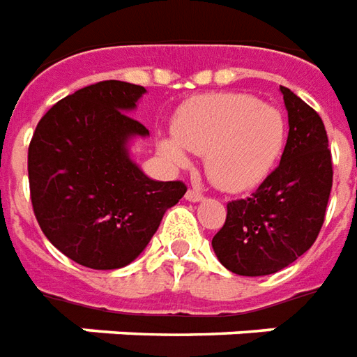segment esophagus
Segmentation results:
<instances>
[{
	"instance_id": "1",
	"label": "esophagus",
	"mask_w": 357,
	"mask_h": 357,
	"mask_svg": "<svg viewBox=\"0 0 357 357\" xmlns=\"http://www.w3.org/2000/svg\"><path fill=\"white\" fill-rule=\"evenodd\" d=\"M186 199L192 202V204H197V202H204V196L199 192H196V190H188L186 192Z\"/></svg>"
}]
</instances>
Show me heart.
I'll use <instances>...</instances> for the list:
<instances>
[{"label": "heart", "mask_w": 357, "mask_h": 357, "mask_svg": "<svg viewBox=\"0 0 357 357\" xmlns=\"http://www.w3.org/2000/svg\"><path fill=\"white\" fill-rule=\"evenodd\" d=\"M287 125L275 106L241 93L194 98L175 119V139L163 137L160 153L173 167L190 165L186 150L205 155V173L217 188L245 192L274 169L285 146Z\"/></svg>", "instance_id": "obj_1"}]
</instances>
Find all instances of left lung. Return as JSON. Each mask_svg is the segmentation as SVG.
<instances>
[{
    "instance_id": "left-lung-1",
    "label": "left lung",
    "mask_w": 357,
    "mask_h": 357,
    "mask_svg": "<svg viewBox=\"0 0 357 357\" xmlns=\"http://www.w3.org/2000/svg\"><path fill=\"white\" fill-rule=\"evenodd\" d=\"M289 135L280 165L245 199L226 205L225 226L213 238L220 264L238 275H268L295 262L316 241L333 186L325 125L287 87Z\"/></svg>"
}]
</instances>
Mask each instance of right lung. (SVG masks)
<instances>
[{"mask_svg":"<svg viewBox=\"0 0 357 357\" xmlns=\"http://www.w3.org/2000/svg\"><path fill=\"white\" fill-rule=\"evenodd\" d=\"M144 87L98 82L54 104L28 148L30 197L40 228L61 253L93 270L131 264L178 204L181 181H153L129 155L148 137L129 116Z\"/></svg>","mask_w":357,"mask_h":357,"instance_id":"1","label":"right lung"}]
</instances>
